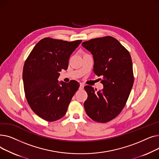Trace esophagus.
Wrapping results in <instances>:
<instances>
[{"label":"esophagus","mask_w":159,"mask_h":159,"mask_svg":"<svg viewBox=\"0 0 159 159\" xmlns=\"http://www.w3.org/2000/svg\"><path fill=\"white\" fill-rule=\"evenodd\" d=\"M84 84H82V83H80V87H79V89H84Z\"/></svg>","instance_id":"esophagus-1"}]
</instances>
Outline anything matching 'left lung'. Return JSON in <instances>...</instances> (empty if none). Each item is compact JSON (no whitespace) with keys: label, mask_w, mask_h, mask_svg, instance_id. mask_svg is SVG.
Segmentation results:
<instances>
[{"label":"left lung","mask_w":159,"mask_h":159,"mask_svg":"<svg viewBox=\"0 0 159 159\" xmlns=\"http://www.w3.org/2000/svg\"><path fill=\"white\" fill-rule=\"evenodd\" d=\"M94 58L93 72L102 76V91L86 86L88 98L85 111L95 122L105 123L117 116L126 104L134 82L131 55L111 36L91 39L82 43ZM96 90V89H95Z\"/></svg>","instance_id":"left-lung-1"}]
</instances>
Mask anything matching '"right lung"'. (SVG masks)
Instances as JSON below:
<instances>
[{"mask_svg":"<svg viewBox=\"0 0 159 159\" xmlns=\"http://www.w3.org/2000/svg\"><path fill=\"white\" fill-rule=\"evenodd\" d=\"M46 37L35 46L25 61L22 78L26 100L33 111L43 119L53 122L65 115L79 83L61 82L62 70L68 68L70 55L81 43Z\"/></svg>","mask_w":159,"mask_h":159,"instance_id":"right-lung-1","label":"right lung"}]
</instances>
